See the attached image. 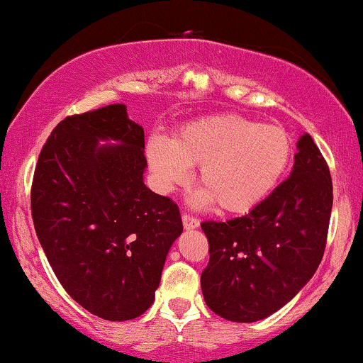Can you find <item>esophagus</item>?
Masks as SVG:
<instances>
[{
    "label": "esophagus",
    "instance_id": "34e87169",
    "mask_svg": "<svg viewBox=\"0 0 363 363\" xmlns=\"http://www.w3.org/2000/svg\"><path fill=\"white\" fill-rule=\"evenodd\" d=\"M182 221H183V226H185V230H195V228L200 226V221L190 215H183Z\"/></svg>",
    "mask_w": 363,
    "mask_h": 363
}]
</instances>
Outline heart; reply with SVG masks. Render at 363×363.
<instances>
[{"label": "heart", "instance_id": "heart-1", "mask_svg": "<svg viewBox=\"0 0 363 363\" xmlns=\"http://www.w3.org/2000/svg\"><path fill=\"white\" fill-rule=\"evenodd\" d=\"M147 162L158 191L186 185L191 167L200 165L203 188L191 201H218L228 213H246L261 205L289 167L292 142L284 127L259 123L240 113H213L183 123L172 140L155 135L147 143Z\"/></svg>", "mask_w": 363, "mask_h": 363}]
</instances>
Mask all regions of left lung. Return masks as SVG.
I'll use <instances>...</instances> for the list:
<instances>
[{
	"mask_svg": "<svg viewBox=\"0 0 363 363\" xmlns=\"http://www.w3.org/2000/svg\"><path fill=\"white\" fill-rule=\"evenodd\" d=\"M329 167L309 133L297 140L291 175L261 205L228 221H205L206 306L231 322L262 320L284 307L324 256L332 211Z\"/></svg>",
	"mask_w": 363,
	"mask_h": 363,
	"instance_id": "left-lung-1",
	"label": "left lung"
}]
</instances>
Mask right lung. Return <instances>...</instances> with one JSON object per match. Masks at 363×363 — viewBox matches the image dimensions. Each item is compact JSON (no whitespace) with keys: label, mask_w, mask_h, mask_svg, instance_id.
Here are the masks:
<instances>
[{"label":"right lung","mask_w":363,"mask_h":363,"mask_svg":"<svg viewBox=\"0 0 363 363\" xmlns=\"http://www.w3.org/2000/svg\"><path fill=\"white\" fill-rule=\"evenodd\" d=\"M143 127L125 104L64 118L39 153L31 190L38 240L64 289L106 320L155 301L183 225L178 206L143 183Z\"/></svg>","instance_id":"right-lung-1"}]
</instances>
